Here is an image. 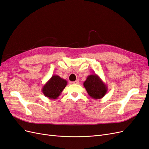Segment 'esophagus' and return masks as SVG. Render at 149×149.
Segmentation results:
<instances>
[{
    "mask_svg": "<svg viewBox=\"0 0 149 149\" xmlns=\"http://www.w3.org/2000/svg\"><path fill=\"white\" fill-rule=\"evenodd\" d=\"M73 83L74 84H79V81L78 80H76V81H75L73 82Z\"/></svg>",
    "mask_w": 149,
    "mask_h": 149,
    "instance_id": "1",
    "label": "esophagus"
}]
</instances>
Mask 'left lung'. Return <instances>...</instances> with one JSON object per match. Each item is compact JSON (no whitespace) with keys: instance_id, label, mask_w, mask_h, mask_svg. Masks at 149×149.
Returning <instances> with one entry per match:
<instances>
[{"instance_id":"obj_1","label":"left lung","mask_w":149,"mask_h":149,"mask_svg":"<svg viewBox=\"0 0 149 149\" xmlns=\"http://www.w3.org/2000/svg\"><path fill=\"white\" fill-rule=\"evenodd\" d=\"M83 85L89 96L95 100L102 98L107 92L106 84L96 74L89 75Z\"/></svg>"}]
</instances>
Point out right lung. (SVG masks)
Instances as JSON below:
<instances>
[{
	"label": "right lung",
	"instance_id": "add662e5",
	"mask_svg": "<svg viewBox=\"0 0 149 149\" xmlns=\"http://www.w3.org/2000/svg\"><path fill=\"white\" fill-rule=\"evenodd\" d=\"M67 83L66 79L58 75H53L46 84L43 85L42 89V93L49 100H56L61 95Z\"/></svg>",
	"mask_w": 149,
	"mask_h": 149
}]
</instances>
